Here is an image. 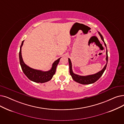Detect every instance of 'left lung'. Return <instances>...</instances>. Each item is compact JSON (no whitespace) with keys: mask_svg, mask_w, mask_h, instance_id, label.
<instances>
[{"mask_svg":"<svg viewBox=\"0 0 124 124\" xmlns=\"http://www.w3.org/2000/svg\"><path fill=\"white\" fill-rule=\"evenodd\" d=\"M98 33L101 37V39L104 42V45L106 47V45L104 42L103 36H102V35L101 34V33L99 32H98ZM106 60L107 63L106 64V65L104 66V68L102 69L101 71H100L99 72H97V73H95V74H92V75H87V76H80V75L74 73L72 71V64H71V62L70 61V59L68 58V62H69V72H70V75H71V76L72 77V78H73V79L74 80V81L77 82L79 84H83V85H88V84H93V83L96 82L97 80L102 76V75L103 74V72H104L106 68V66H107V62H108V55H107V48H106Z\"/></svg>","mask_w":124,"mask_h":124,"instance_id":"left-lung-1","label":"left lung"}]
</instances>
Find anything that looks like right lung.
<instances>
[{"label": "right lung", "mask_w": 124, "mask_h": 124, "mask_svg": "<svg viewBox=\"0 0 124 124\" xmlns=\"http://www.w3.org/2000/svg\"><path fill=\"white\" fill-rule=\"evenodd\" d=\"M24 41V40L22 42V44L21 45L19 52L20 63L24 73L30 80L35 83H44L49 81L52 78L53 75L55 74L56 72L57 66L61 58H59L53 63L52 68L49 71H42L41 70H36L30 68L24 63L22 57L21 48H22V46L23 45Z\"/></svg>", "instance_id": "right-lung-1"}]
</instances>
